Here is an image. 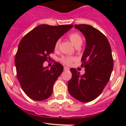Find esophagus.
<instances>
[{"mask_svg":"<svg viewBox=\"0 0 126 126\" xmlns=\"http://www.w3.org/2000/svg\"><path fill=\"white\" fill-rule=\"evenodd\" d=\"M69 68L67 66H64V71H69Z\"/></svg>","mask_w":126,"mask_h":126,"instance_id":"esophagus-1","label":"esophagus"}]
</instances>
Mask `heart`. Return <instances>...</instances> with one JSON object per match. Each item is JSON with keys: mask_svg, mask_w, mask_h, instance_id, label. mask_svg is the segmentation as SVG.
Returning a JSON list of instances; mask_svg holds the SVG:
<instances>
[{"mask_svg": "<svg viewBox=\"0 0 126 126\" xmlns=\"http://www.w3.org/2000/svg\"><path fill=\"white\" fill-rule=\"evenodd\" d=\"M69 38L72 44L76 47L77 46L81 45L82 44L83 39H82V38L80 36V35L78 33H72L69 35ZM60 44V40L58 39L55 42V45H54V49L55 50H57L59 49ZM74 60V58L72 57H69V56H64V57H62L60 59L61 62L65 64H70Z\"/></svg>", "mask_w": 126, "mask_h": 126, "instance_id": "1", "label": "heart"}]
</instances>
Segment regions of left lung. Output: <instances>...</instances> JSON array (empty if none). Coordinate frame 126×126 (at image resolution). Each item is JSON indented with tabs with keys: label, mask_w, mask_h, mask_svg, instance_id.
I'll list each match as a JSON object with an SVG mask.
<instances>
[{
	"label": "left lung",
	"mask_w": 126,
	"mask_h": 126,
	"mask_svg": "<svg viewBox=\"0 0 126 126\" xmlns=\"http://www.w3.org/2000/svg\"><path fill=\"white\" fill-rule=\"evenodd\" d=\"M86 39V47L81 61L85 72L80 76L71 68L72 77L68 83L69 94L82 102H90L102 92L111 76L113 60L111 47L106 36L97 29L87 24L75 25Z\"/></svg>",
	"instance_id": "1"
}]
</instances>
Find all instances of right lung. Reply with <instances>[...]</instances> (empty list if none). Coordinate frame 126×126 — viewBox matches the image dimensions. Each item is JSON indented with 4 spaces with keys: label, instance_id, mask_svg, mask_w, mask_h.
Listing matches in <instances>:
<instances>
[{
    "label": "right lung",
    "instance_id": "right-lung-1",
    "mask_svg": "<svg viewBox=\"0 0 126 126\" xmlns=\"http://www.w3.org/2000/svg\"><path fill=\"white\" fill-rule=\"evenodd\" d=\"M72 27L71 24H43L29 32L20 41L15 60L17 77L24 93L32 99L41 101L51 96L63 66L55 62L48 69L43 63L50 58L55 42Z\"/></svg>",
    "mask_w": 126,
    "mask_h": 126
}]
</instances>
